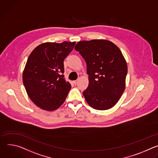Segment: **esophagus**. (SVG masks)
<instances>
[{
  "instance_id": "esophagus-1",
  "label": "esophagus",
  "mask_w": 158,
  "mask_h": 158,
  "mask_svg": "<svg viewBox=\"0 0 158 158\" xmlns=\"http://www.w3.org/2000/svg\"><path fill=\"white\" fill-rule=\"evenodd\" d=\"M78 80H76L73 81V83L75 85H77V84L78 83Z\"/></svg>"
}]
</instances>
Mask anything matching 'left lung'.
Listing matches in <instances>:
<instances>
[{"instance_id": "8db88e82", "label": "left lung", "mask_w": 158, "mask_h": 158, "mask_svg": "<svg viewBox=\"0 0 158 158\" xmlns=\"http://www.w3.org/2000/svg\"><path fill=\"white\" fill-rule=\"evenodd\" d=\"M75 49L85 59L88 88L83 92L88 104L98 110L114 106L125 89L127 61L119 48L105 39L80 41Z\"/></svg>"}]
</instances>
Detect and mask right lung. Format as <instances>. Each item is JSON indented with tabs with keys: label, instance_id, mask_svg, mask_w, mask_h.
Wrapping results in <instances>:
<instances>
[{
	"label": "right lung",
	"instance_id": "1",
	"mask_svg": "<svg viewBox=\"0 0 158 158\" xmlns=\"http://www.w3.org/2000/svg\"><path fill=\"white\" fill-rule=\"evenodd\" d=\"M76 42H46L30 54L23 72L27 93L42 110L54 111L64 103L71 85L64 78V61Z\"/></svg>",
	"mask_w": 158,
	"mask_h": 158
}]
</instances>
